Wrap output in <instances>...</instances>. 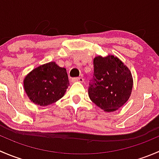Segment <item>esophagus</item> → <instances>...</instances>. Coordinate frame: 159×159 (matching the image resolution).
Returning <instances> with one entry per match:
<instances>
[{
	"label": "esophagus",
	"mask_w": 159,
	"mask_h": 159,
	"mask_svg": "<svg viewBox=\"0 0 159 159\" xmlns=\"http://www.w3.org/2000/svg\"><path fill=\"white\" fill-rule=\"evenodd\" d=\"M72 81L73 82H76V81H78V82H84V78H82V77H78V78H72Z\"/></svg>",
	"instance_id": "esophagus-1"
}]
</instances>
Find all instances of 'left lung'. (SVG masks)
<instances>
[{
	"label": "left lung",
	"instance_id": "8db88e82",
	"mask_svg": "<svg viewBox=\"0 0 159 159\" xmlns=\"http://www.w3.org/2000/svg\"><path fill=\"white\" fill-rule=\"evenodd\" d=\"M90 99L106 112L115 111L129 100L133 87L131 73L114 55L94 58V76L90 83Z\"/></svg>",
	"mask_w": 159,
	"mask_h": 159
}]
</instances>
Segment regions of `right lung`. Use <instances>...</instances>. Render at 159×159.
I'll return each mask as SVG.
<instances>
[{"label": "right lung", "mask_w": 159, "mask_h": 159, "mask_svg": "<svg viewBox=\"0 0 159 159\" xmlns=\"http://www.w3.org/2000/svg\"><path fill=\"white\" fill-rule=\"evenodd\" d=\"M65 68L49 62L34 68L24 80V89L33 103L47 106L61 98L69 85Z\"/></svg>", "instance_id": "right-lung-1"}]
</instances>
